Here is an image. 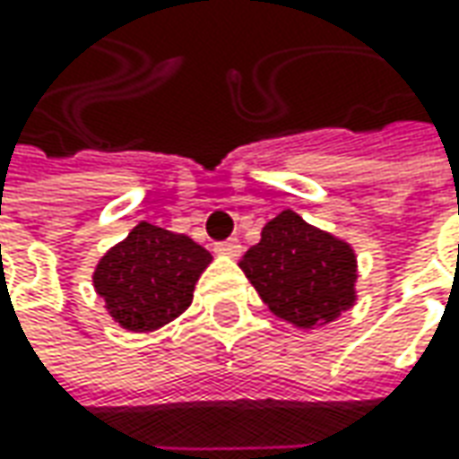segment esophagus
<instances>
[{
    "instance_id": "obj_1",
    "label": "esophagus",
    "mask_w": 459,
    "mask_h": 459,
    "mask_svg": "<svg viewBox=\"0 0 459 459\" xmlns=\"http://www.w3.org/2000/svg\"><path fill=\"white\" fill-rule=\"evenodd\" d=\"M214 253L217 255H227V257H238L242 253V245L238 239H224V242H217L214 245Z\"/></svg>"
}]
</instances>
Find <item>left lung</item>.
Returning <instances> with one entry per match:
<instances>
[{
    "instance_id": "1",
    "label": "left lung",
    "mask_w": 459,
    "mask_h": 459,
    "mask_svg": "<svg viewBox=\"0 0 459 459\" xmlns=\"http://www.w3.org/2000/svg\"><path fill=\"white\" fill-rule=\"evenodd\" d=\"M239 268L265 307L299 329L329 325L355 304V250L291 209L263 227Z\"/></svg>"
}]
</instances>
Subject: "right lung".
Returning a JSON list of instances; mask_svg holds the SVG:
<instances>
[{"mask_svg": "<svg viewBox=\"0 0 459 459\" xmlns=\"http://www.w3.org/2000/svg\"><path fill=\"white\" fill-rule=\"evenodd\" d=\"M212 253L186 235L140 221L94 271V289L127 332H152L184 314Z\"/></svg>", "mask_w": 459, "mask_h": 459, "instance_id": "1", "label": "right lung"}]
</instances>
